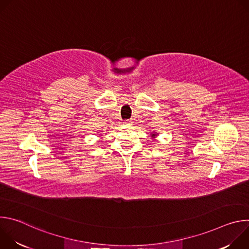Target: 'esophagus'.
<instances>
[{
    "label": "esophagus",
    "instance_id": "1",
    "mask_svg": "<svg viewBox=\"0 0 249 249\" xmlns=\"http://www.w3.org/2000/svg\"><path fill=\"white\" fill-rule=\"evenodd\" d=\"M123 124H124V126H131L133 124V121L132 120H126Z\"/></svg>",
    "mask_w": 249,
    "mask_h": 249
}]
</instances>
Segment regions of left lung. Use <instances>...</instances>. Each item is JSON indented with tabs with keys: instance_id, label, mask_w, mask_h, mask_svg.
Returning <instances> with one entry per match:
<instances>
[{
	"instance_id": "left-lung-1",
	"label": "left lung",
	"mask_w": 249,
	"mask_h": 249,
	"mask_svg": "<svg viewBox=\"0 0 249 249\" xmlns=\"http://www.w3.org/2000/svg\"><path fill=\"white\" fill-rule=\"evenodd\" d=\"M157 136H159V134L157 133V132H155V131H153V133L151 134V137L153 138V140H155L156 138H157Z\"/></svg>"
}]
</instances>
